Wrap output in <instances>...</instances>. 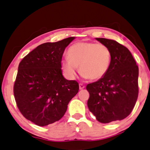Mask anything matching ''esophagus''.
Segmentation results:
<instances>
[{
  "label": "esophagus",
  "mask_w": 150,
  "mask_h": 150,
  "mask_svg": "<svg viewBox=\"0 0 150 150\" xmlns=\"http://www.w3.org/2000/svg\"><path fill=\"white\" fill-rule=\"evenodd\" d=\"M85 88V85H83V84H79V88H80V90H83V89H84Z\"/></svg>",
  "instance_id": "34e87169"
}]
</instances>
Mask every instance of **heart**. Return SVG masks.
<instances>
[{
    "mask_svg": "<svg viewBox=\"0 0 150 150\" xmlns=\"http://www.w3.org/2000/svg\"><path fill=\"white\" fill-rule=\"evenodd\" d=\"M67 56L62 60L61 66L69 79L75 78L80 66L84 78L98 80L105 76L111 62V52L106 45L87 41L70 46Z\"/></svg>",
    "mask_w": 150,
    "mask_h": 150,
    "instance_id": "heart-1",
    "label": "heart"
}]
</instances>
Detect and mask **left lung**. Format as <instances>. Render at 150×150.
<instances>
[{"label": "left lung", "mask_w": 150, "mask_h": 150, "mask_svg": "<svg viewBox=\"0 0 150 150\" xmlns=\"http://www.w3.org/2000/svg\"><path fill=\"white\" fill-rule=\"evenodd\" d=\"M96 40L109 48L111 62L104 77L86 86L88 107L100 122L122 120L132 112L137 100L139 69L125 46L110 39Z\"/></svg>", "instance_id": "1"}]
</instances>
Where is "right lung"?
Listing matches in <instances>:
<instances>
[{
	"label": "right lung",
	"instance_id": "add662e5",
	"mask_svg": "<svg viewBox=\"0 0 150 150\" xmlns=\"http://www.w3.org/2000/svg\"><path fill=\"white\" fill-rule=\"evenodd\" d=\"M70 37L38 46L21 60L13 86L15 100L24 117L43 127L60 120L78 93L79 84L62 76L64 50Z\"/></svg>",
	"mask_w": 150,
	"mask_h": 150
}]
</instances>
